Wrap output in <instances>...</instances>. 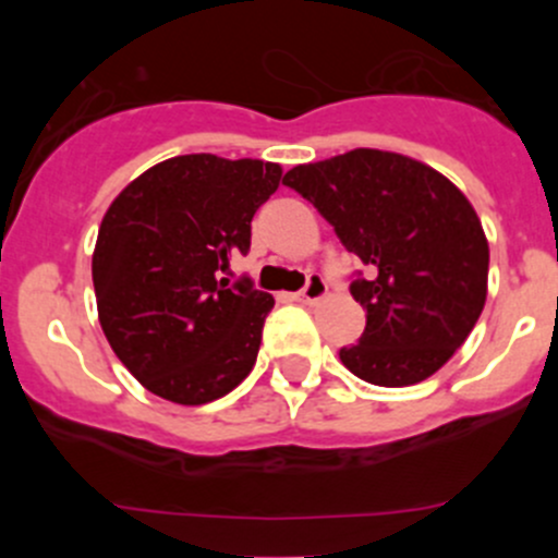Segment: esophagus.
Instances as JSON below:
<instances>
[{"label":"esophagus","instance_id":"1","mask_svg":"<svg viewBox=\"0 0 558 558\" xmlns=\"http://www.w3.org/2000/svg\"><path fill=\"white\" fill-rule=\"evenodd\" d=\"M326 291H329V289H326L324 278H318V275H311V280H307L305 289L296 294V300L305 302V305H318V302L326 296Z\"/></svg>","mask_w":558,"mask_h":558}]
</instances>
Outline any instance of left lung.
Listing matches in <instances>:
<instances>
[{
	"label": "left lung",
	"instance_id": "left-lung-1",
	"mask_svg": "<svg viewBox=\"0 0 558 558\" xmlns=\"http://www.w3.org/2000/svg\"><path fill=\"white\" fill-rule=\"evenodd\" d=\"M283 183L373 267V280L351 283L367 326L342 364L386 388L432 378L486 305L488 240L470 199L424 161L375 148L300 165Z\"/></svg>",
	"mask_w": 558,
	"mask_h": 558
}]
</instances>
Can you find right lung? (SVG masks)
Listing matches in <instances>:
<instances>
[{
	"label": "right lung",
	"mask_w": 558,
	"mask_h": 558,
	"mask_svg": "<svg viewBox=\"0 0 558 558\" xmlns=\"http://www.w3.org/2000/svg\"><path fill=\"white\" fill-rule=\"evenodd\" d=\"M275 161L189 154L134 178L107 207L92 256L99 324L150 393L207 404L247 378L275 300L221 272L251 247Z\"/></svg>",
	"instance_id": "obj_1"
}]
</instances>
